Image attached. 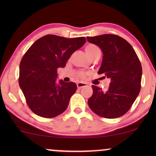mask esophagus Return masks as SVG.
I'll return each mask as SVG.
<instances>
[{
	"label": "esophagus",
	"mask_w": 156,
	"mask_h": 156,
	"mask_svg": "<svg viewBox=\"0 0 156 156\" xmlns=\"http://www.w3.org/2000/svg\"><path fill=\"white\" fill-rule=\"evenodd\" d=\"M76 86H77V88L78 89H82V87H86L87 86V84L84 82H78L77 84H76Z\"/></svg>",
	"instance_id": "esophagus-1"
}]
</instances>
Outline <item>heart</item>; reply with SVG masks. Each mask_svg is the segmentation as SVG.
<instances>
[{"instance_id":"obj_1","label":"heart","mask_w":156,"mask_h":156,"mask_svg":"<svg viewBox=\"0 0 156 156\" xmlns=\"http://www.w3.org/2000/svg\"><path fill=\"white\" fill-rule=\"evenodd\" d=\"M85 52H86L87 55L89 57V58L95 56L98 54H101V50L99 48V47L96 45L94 44H88L85 47ZM78 76L81 79H84L86 76V74L84 72H80L78 74Z\"/></svg>"}]
</instances>
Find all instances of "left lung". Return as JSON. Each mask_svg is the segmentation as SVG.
Instances as JSON below:
<instances>
[{"instance_id": "left-lung-1", "label": "left lung", "mask_w": 156, "mask_h": 156, "mask_svg": "<svg viewBox=\"0 0 156 156\" xmlns=\"http://www.w3.org/2000/svg\"><path fill=\"white\" fill-rule=\"evenodd\" d=\"M103 52L98 74L111 79L109 87L104 91L92 85L93 94L88 100L89 108L98 116L115 119L131 108L141 87L142 67L133 47L120 36L112 34L87 37Z\"/></svg>"}]
</instances>
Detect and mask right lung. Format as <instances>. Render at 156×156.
<instances>
[{"label": "right lung", "mask_w": 156, "mask_h": 156, "mask_svg": "<svg viewBox=\"0 0 156 156\" xmlns=\"http://www.w3.org/2000/svg\"><path fill=\"white\" fill-rule=\"evenodd\" d=\"M86 42L84 37L66 38L47 35L34 42L20 63L19 85L30 110L51 119L67 109L76 90L75 83L59 81L57 69L65 67L71 55Z\"/></svg>", "instance_id": "add662e5"}]
</instances>
